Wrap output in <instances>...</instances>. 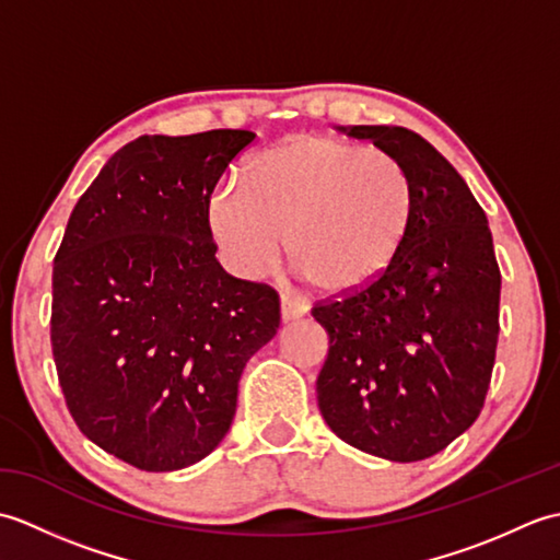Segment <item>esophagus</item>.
<instances>
[{
	"label": "esophagus",
	"mask_w": 560,
	"mask_h": 560,
	"mask_svg": "<svg viewBox=\"0 0 560 560\" xmlns=\"http://www.w3.org/2000/svg\"><path fill=\"white\" fill-rule=\"evenodd\" d=\"M307 311H311V303L301 295H293V293H281V317L283 323H291V319H299L303 317Z\"/></svg>",
	"instance_id": "esophagus-1"
}]
</instances>
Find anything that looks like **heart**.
Segmentation results:
<instances>
[{"instance_id": "obj_1", "label": "heart", "mask_w": 560, "mask_h": 560, "mask_svg": "<svg viewBox=\"0 0 560 560\" xmlns=\"http://www.w3.org/2000/svg\"><path fill=\"white\" fill-rule=\"evenodd\" d=\"M416 213L411 173L395 153L301 135L249 161L245 185L223 183L207 225L225 265L255 277L289 253L315 287L353 293L385 277Z\"/></svg>"}]
</instances>
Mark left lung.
Returning <instances> with one entry per match:
<instances>
[{
	"mask_svg": "<svg viewBox=\"0 0 560 560\" xmlns=\"http://www.w3.org/2000/svg\"><path fill=\"white\" fill-rule=\"evenodd\" d=\"M337 129L407 165L416 213L385 277L315 303L313 317L329 337L317 404L343 443L389 462H419L467 431L489 392L501 329L489 219L421 135L387 125Z\"/></svg>",
	"mask_w": 560,
	"mask_h": 560,
	"instance_id": "8db88e82",
	"label": "left lung"
}]
</instances>
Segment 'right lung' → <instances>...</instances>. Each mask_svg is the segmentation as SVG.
I'll use <instances>...</instances> for the list:
<instances>
[{
  "mask_svg": "<svg viewBox=\"0 0 560 560\" xmlns=\"http://www.w3.org/2000/svg\"><path fill=\"white\" fill-rule=\"evenodd\" d=\"M247 129L144 135L103 165L55 255L50 341L79 431L144 471L205 459L279 293L219 265L207 205Z\"/></svg>",
  "mask_w": 560,
  "mask_h": 560,
  "instance_id": "right-lung-1",
  "label": "right lung"
}]
</instances>
